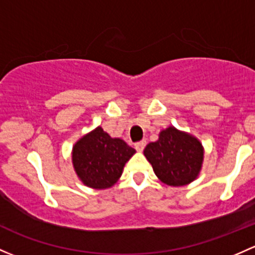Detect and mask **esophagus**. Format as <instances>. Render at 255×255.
<instances>
[{
	"mask_svg": "<svg viewBox=\"0 0 255 255\" xmlns=\"http://www.w3.org/2000/svg\"><path fill=\"white\" fill-rule=\"evenodd\" d=\"M145 144H146L145 140H140V141H138V143H135L134 146H135V149L138 150V151H143V149H144V146H145Z\"/></svg>",
	"mask_w": 255,
	"mask_h": 255,
	"instance_id": "obj_1",
	"label": "esophagus"
}]
</instances>
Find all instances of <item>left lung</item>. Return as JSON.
<instances>
[{"instance_id":"1","label":"left lung","mask_w":255,"mask_h":255,"mask_svg":"<svg viewBox=\"0 0 255 255\" xmlns=\"http://www.w3.org/2000/svg\"><path fill=\"white\" fill-rule=\"evenodd\" d=\"M144 156L162 183L181 187L199 176L204 161V148L191 133L170 126L159 133L156 141L145 146Z\"/></svg>"}]
</instances>
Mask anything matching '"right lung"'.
<instances>
[{
  "label": "right lung",
  "mask_w": 255,
  "mask_h": 255,
  "mask_svg": "<svg viewBox=\"0 0 255 255\" xmlns=\"http://www.w3.org/2000/svg\"><path fill=\"white\" fill-rule=\"evenodd\" d=\"M134 154L123 139L112 138L99 126L76 141L72 163L84 186L107 189L119 181L126 162Z\"/></svg>",
  "instance_id": "1"
}]
</instances>
